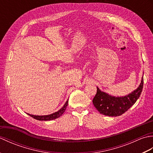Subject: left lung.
<instances>
[{"label": "left lung", "instance_id": "left-lung-1", "mask_svg": "<svg viewBox=\"0 0 153 153\" xmlns=\"http://www.w3.org/2000/svg\"><path fill=\"white\" fill-rule=\"evenodd\" d=\"M143 86V76L140 85L137 89L128 95L122 97L110 95L101 91L97 87V94L93 99L95 108L103 115L108 116H118L126 112L134 105L140 97Z\"/></svg>", "mask_w": 153, "mask_h": 153}]
</instances>
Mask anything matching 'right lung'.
<instances>
[{
    "label": "right lung",
    "instance_id": "add662e5",
    "mask_svg": "<svg viewBox=\"0 0 153 153\" xmlns=\"http://www.w3.org/2000/svg\"><path fill=\"white\" fill-rule=\"evenodd\" d=\"M68 99L66 100V102H65L64 105L62 107V108L58 110L57 112H54L53 114H51L48 115H43V116H37V115H33V114H30L27 113L28 115H30L32 118H33L35 120H40V121H48V120H54L58 118H59L60 116H62L65 112V110L66 109V107L68 106Z\"/></svg>",
    "mask_w": 153,
    "mask_h": 153
}]
</instances>
